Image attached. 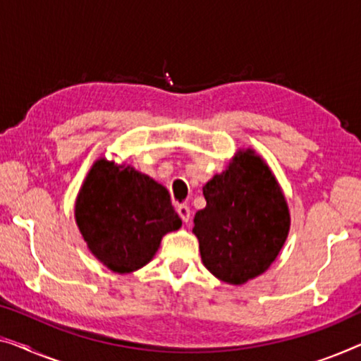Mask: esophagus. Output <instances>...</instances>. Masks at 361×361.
I'll return each mask as SVG.
<instances>
[{
  "instance_id": "obj_1",
  "label": "esophagus",
  "mask_w": 361,
  "mask_h": 361,
  "mask_svg": "<svg viewBox=\"0 0 361 361\" xmlns=\"http://www.w3.org/2000/svg\"><path fill=\"white\" fill-rule=\"evenodd\" d=\"M176 212H178V215L185 224H188L191 220V209L190 206H186V204H180V206L176 207Z\"/></svg>"
}]
</instances>
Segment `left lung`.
Instances as JSON below:
<instances>
[{"label": "left lung", "mask_w": 361, "mask_h": 361, "mask_svg": "<svg viewBox=\"0 0 361 361\" xmlns=\"http://www.w3.org/2000/svg\"><path fill=\"white\" fill-rule=\"evenodd\" d=\"M202 192L206 207L192 227L202 264L230 285L264 274L290 232L287 199L271 166L255 149H238Z\"/></svg>", "instance_id": "8db88e82"}]
</instances>
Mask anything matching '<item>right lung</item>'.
<instances>
[{
    "instance_id": "obj_1",
    "label": "right lung",
    "mask_w": 361,
    "mask_h": 361,
    "mask_svg": "<svg viewBox=\"0 0 361 361\" xmlns=\"http://www.w3.org/2000/svg\"><path fill=\"white\" fill-rule=\"evenodd\" d=\"M74 219L95 259L116 274L149 264L164 236L181 227L164 185L105 157L90 166L74 204Z\"/></svg>"
}]
</instances>
